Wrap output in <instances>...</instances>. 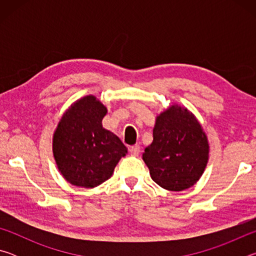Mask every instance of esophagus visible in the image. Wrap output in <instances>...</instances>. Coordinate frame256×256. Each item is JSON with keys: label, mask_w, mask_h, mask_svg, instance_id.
<instances>
[{"label": "esophagus", "mask_w": 256, "mask_h": 256, "mask_svg": "<svg viewBox=\"0 0 256 256\" xmlns=\"http://www.w3.org/2000/svg\"><path fill=\"white\" fill-rule=\"evenodd\" d=\"M128 151H130V154H131L132 156H138V154H140V146H138V144L131 146L128 148Z\"/></svg>", "instance_id": "esophagus-1"}]
</instances>
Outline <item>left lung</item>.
Returning <instances> with one entry per match:
<instances>
[{"instance_id":"left-lung-1","label":"left lung","mask_w":256,"mask_h":256,"mask_svg":"<svg viewBox=\"0 0 256 256\" xmlns=\"http://www.w3.org/2000/svg\"><path fill=\"white\" fill-rule=\"evenodd\" d=\"M142 159L156 183L178 192L193 186L204 172L209 159L208 138L188 108L172 105L156 118L154 141Z\"/></svg>"}]
</instances>
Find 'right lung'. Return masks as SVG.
<instances>
[{"mask_svg": "<svg viewBox=\"0 0 256 256\" xmlns=\"http://www.w3.org/2000/svg\"><path fill=\"white\" fill-rule=\"evenodd\" d=\"M107 108L94 96L76 100L64 112L53 136V154L68 183L92 188L110 178L128 149L114 133L102 128Z\"/></svg>", "mask_w": 256, "mask_h": 256, "instance_id": "add662e5", "label": "right lung"}]
</instances>
